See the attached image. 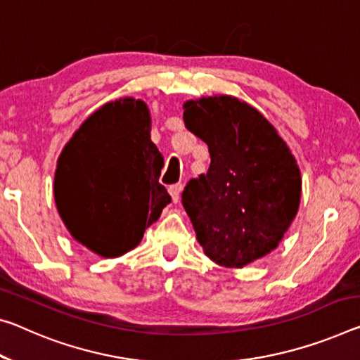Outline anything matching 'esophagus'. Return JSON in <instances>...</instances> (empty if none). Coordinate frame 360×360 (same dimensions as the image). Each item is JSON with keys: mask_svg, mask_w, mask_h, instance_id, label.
I'll list each match as a JSON object with an SVG mask.
<instances>
[{"mask_svg": "<svg viewBox=\"0 0 360 360\" xmlns=\"http://www.w3.org/2000/svg\"><path fill=\"white\" fill-rule=\"evenodd\" d=\"M181 191H182V184H181V182H178V184H173V186L168 187V192H169V195H171V198H173L174 203L179 200Z\"/></svg>", "mask_w": 360, "mask_h": 360, "instance_id": "34e87169", "label": "esophagus"}]
</instances>
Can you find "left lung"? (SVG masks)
I'll return each instance as SVG.
<instances>
[{"instance_id":"obj_1","label":"left lung","mask_w":360,"mask_h":360,"mask_svg":"<svg viewBox=\"0 0 360 360\" xmlns=\"http://www.w3.org/2000/svg\"><path fill=\"white\" fill-rule=\"evenodd\" d=\"M184 123L207 142V174L181 195L205 255L242 267L277 248L300 207L301 174L276 128L232 96L184 104Z\"/></svg>"}]
</instances>
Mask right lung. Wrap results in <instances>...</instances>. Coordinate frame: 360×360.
<instances>
[{
    "label": "right lung",
    "mask_w": 360,
    "mask_h": 360,
    "mask_svg": "<svg viewBox=\"0 0 360 360\" xmlns=\"http://www.w3.org/2000/svg\"><path fill=\"white\" fill-rule=\"evenodd\" d=\"M162 168L144 102L127 98L102 105L57 162L56 205L72 237L104 258L134 248L171 202L158 182Z\"/></svg>",
    "instance_id": "right-lung-1"
}]
</instances>
